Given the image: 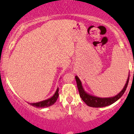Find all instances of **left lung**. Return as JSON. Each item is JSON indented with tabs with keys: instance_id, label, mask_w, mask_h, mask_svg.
Instances as JSON below:
<instances>
[{
	"instance_id": "obj_1",
	"label": "left lung",
	"mask_w": 134,
	"mask_h": 134,
	"mask_svg": "<svg viewBox=\"0 0 134 134\" xmlns=\"http://www.w3.org/2000/svg\"><path fill=\"white\" fill-rule=\"evenodd\" d=\"M75 78H76L77 86L78 90H79V95L81 99H82L83 101H84V103L87 106L94 108L107 107V106L110 105V104L116 102L118 99H119L123 96V94L125 93L129 81V76H128V79L127 80V82H126L124 88L116 96L110 97V98H99V97L93 96V95H91L90 94L86 93V91H85L84 88H83L82 82H81L79 78L77 76H76Z\"/></svg>"
}]
</instances>
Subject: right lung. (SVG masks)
<instances>
[{
  "instance_id": "add662e5",
  "label": "right lung",
  "mask_w": 134,
  "mask_h": 134,
  "mask_svg": "<svg viewBox=\"0 0 134 134\" xmlns=\"http://www.w3.org/2000/svg\"><path fill=\"white\" fill-rule=\"evenodd\" d=\"M58 98V87L56 91L54 93V94L50 98H48V99H45V100L40 101V102L37 103H28V104H30V105L33 106V107H36V108H46L50 107V106L53 105V104L56 102L57 99Z\"/></svg>"
}]
</instances>
